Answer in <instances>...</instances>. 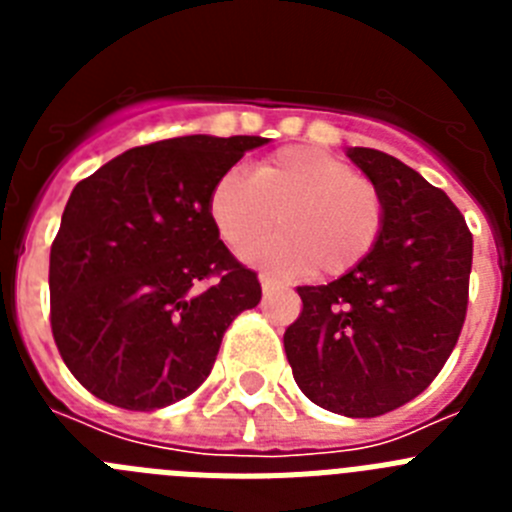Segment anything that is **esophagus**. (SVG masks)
Listing matches in <instances>:
<instances>
[{
	"label": "esophagus",
	"mask_w": 512,
	"mask_h": 512,
	"mask_svg": "<svg viewBox=\"0 0 512 512\" xmlns=\"http://www.w3.org/2000/svg\"><path fill=\"white\" fill-rule=\"evenodd\" d=\"M261 289H264V295H271V292L287 289V284H284L282 279H274V277H269V274H264V277H261Z\"/></svg>",
	"instance_id": "obj_1"
}]
</instances>
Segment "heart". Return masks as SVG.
<instances>
[{
    "label": "heart",
    "instance_id": "1",
    "mask_svg": "<svg viewBox=\"0 0 512 512\" xmlns=\"http://www.w3.org/2000/svg\"><path fill=\"white\" fill-rule=\"evenodd\" d=\"M210 217L243 259L277 274L341 277L364 264L384 230V200L372 179L320 148L292 146L259 161L253 174L225 171L210 192Z\"/></svg>",
    "mask_w": 512,
    "mask_h": 512
}]
</instances>
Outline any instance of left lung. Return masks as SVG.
<instances>
[{"label":"left lung","instance_id":"8db88e82","mask_svg":"<svg viewBox=\"0 0 512 512\" xmlns=\"http://www.w3.org/2000/svg\"><path fill=\"white\" fill-rule=\"evenodd\" d=\"M346 156L384 200L379 246L320 287H297L302 312L284 333L295 382L315 405L377 418L436 379L467 318L472 233L446 192L374 148Z\"/></svg>","mask_w":512,"mask_h":512}]
</instances>
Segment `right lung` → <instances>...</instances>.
Segmentation results:
<instances>
[{
  "instance_id": "right-lung-1",
  "label": "right lung",
  "mask_w": 512,
  "mask_h": 512,
  "mask_svg": "<svg viewBox=\"0 0 512 512\" xmlns=\"http://www.w3.org/2000/svg\"><path fill=\"white\" fill-rule=\"evenodd\" d=\"M264 143L158 140L76 184L51 246V328L94 397L125 410L184 400L207 379L235 315L259 305L256 271L220 241L210 192Z\"/></svg>"
}]
</instances>
